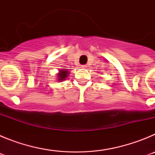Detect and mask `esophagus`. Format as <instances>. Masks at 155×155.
I'll use <instances>...</instances> for the list:
<instances>
[{"label":"esophagus","instance_id":"34e87169","mask_svg":"<svg viewBox=\"0 0 155 155\" xmlns=\"http://www.w3.org/2000/svg\"><path fill=\"white\" fill-rule=\"evenodd\" d=\"M87 67V65H81V68H83V69H86Z\"/></svg>","mask_w":155,"mask_h":155}]
</instances>
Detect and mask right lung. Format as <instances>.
Returning <instances> with one entry per match:
<instances>
[{"mask_svg": "<svg viewBox=\"0 0 155 155\" xmlns=\"http://www.w3.org/2000/svg\"><path fill=\"white\" fill-rule=\"evenodd\" d=\"M68 75H69V71H68V69L63 68V69L60 70L57 74V81L61 82V81H63L66 80V78H68Z\"/></svg>", "mask_w": 155, "mask_h": 155, "instance_id": "1", "label": "right lung"}]
</instances>
